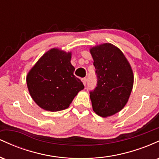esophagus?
<instances>
[{
	"instance_id": "34e87169",
	"label": "esophagus",
	"mask_w": 159,
	"mask_h": 159,
	"mask_svg": "<svg viewBox=\"0 0 159 159\" xmlns=\"http://www.w3.org/2000/svg\"><path fill=\"white\" fill-rule=\"evenodd\" d=\"M81 81H82V82H83V84H84V86H86V84H87V78H82Z\"/></svg>"
}]
</instances>
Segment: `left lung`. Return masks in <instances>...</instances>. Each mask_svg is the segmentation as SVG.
I'll return each instance as SVG.
<instances>
[{
  "label": "left lung",
  "instance_id": "1",
  "mask_svg": "<svg viewBox=\"0 0 159 159\" xmlns=\"http://www.w3.org/2000/svg\"><path fill=\"white\" fill-rule=\"evenodd\" d=\"M97 78L90 91L94 112L102 117L119 112L127 103L133 87V72L123 52L110 43L91 48Z\"/></svg>",
  "mask_w": 159,
  "mask_h": 159
}]
</instances>
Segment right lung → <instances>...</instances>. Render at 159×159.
I'll list each match as a JSON object with an SVG mask.
<instances>
[{
	"mask_svg": "<svg viewBox=\"0 0 159 159\" xmlns=\"http://www.w3.org/2000/svg\"><path fill=\"white\" fill-rule=\"evenodd\" d=\"M71 53L53 48L42 57L27 76L30 96L42 108L49 111L64 110L78 93L84 88L74 75Z\"/></svg>",
	"mask_w": 159,
	"mask_h": 159,
	"instance_id": "add662e5",
	"label": "right lung"
}]
</instances>
